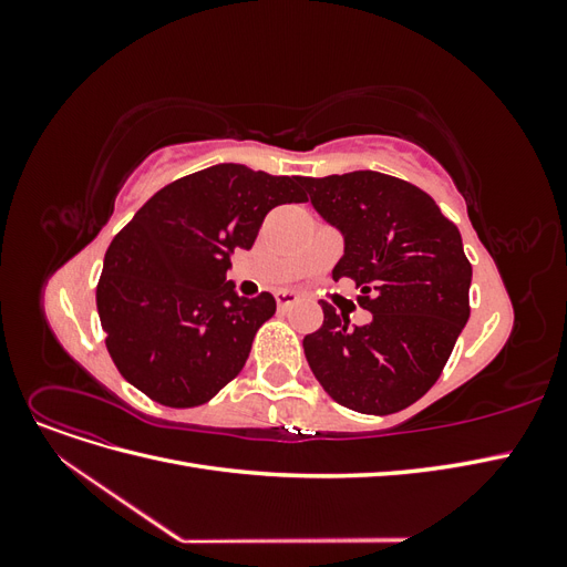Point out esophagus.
Returning <instances> with one entry per match:
<instances>
[{
    "instance_id": "obj_1",
    "label": "esophagus",
    "mask_w": 567,
    "mask_h": 567,
    "mask_svg": "<svg viewBox=\"0 0 567 567\" xmlns=\"http://www.w3.org/2000/svg\"><path fill=\"white\" fill-rule=\"evenodd\" d=\"M296 302H300V293H296V290H279L277 293V305L281 307H290V305H296Z\"/></svg>"
}]
</instances>
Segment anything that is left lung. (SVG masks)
Wrapping results in <instances>:
<instances>
[{"label": "left lung", "mask_w": 567, "mask_h": 567, "mask_svg": "<svg viewBox=\"0 0 567 567\" xmlns=\"http://www.w3.org/2000/svg\"><path fill=\"white\" fill-rule=\"evenodd\" d=\"M300 184L342 236L333 279H354L371 312L354 326L321 300V329L302 340L307 364L338 404L394 414L433 388L471 317L461 234L419 186L373 169Z\"/></svg>", "instance_id": "1"}]
</instances>
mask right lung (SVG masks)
<instances>
[{
    "label": "right lung",
    "mask_w": 567,
    "mask_h": 567,
    "mask_svg": "<svg viewBox=\"0 0 567 567\" xmlns=\"http://www.w3.org/2000/svg\"><path fill=\"white\" fill-rule=\"evenodd\" d=\"M300 177L219 163L148 198L104 257L96 310L123 379L165 406L213 400L244 369L271 293L244 298L227 281L267 213L305 203Z\"/></svg>",
    "instance_id": "right-lung-1"
}]
</instances>
